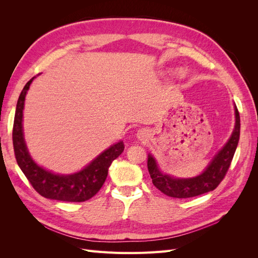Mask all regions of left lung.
Segmentation results:
<instances>
[{
	"mask_svg": "<svg viewBox=\"0 0 258 258\" xmlns=\"http://www.w3.org/2000/svg\"><path fill=\"white\" fill-rule=\"evenodd\" d=\"M236 124L228 142L216 154L204 173L190 178H175L162 174L152 155H148L147 168L155 187L169 197L190 198L214 190L223 181L230 167L240 138V115L237 106Z\"/></svg>",
	"mask_w": 258,
	"mask_h": 258,
	"instance_id": "obj_1",
	"label": "left lung"
}]
</instances>
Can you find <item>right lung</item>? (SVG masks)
Masks as SVG:
<instances>
[{"mask_svg":"<svg viewBox=\"0 0 258 258\" xmlns=\"http://www.w3.org/2000/svg\"><path fill=\"white\" fill-rule=\"evenodd\" d=\"M32 77L23 87L15 113L13 127V145L15 157L23 174L41 196L60 201L83 202L90 199L100 190L107 176L108 167L111 166L123 151V143L120 141L107 148L102 154L92 160L82 171L70 175H59L37 166L31 158L23 139L22 111L25 105L27 91Z\"/></svg>","mask_w":258,"mask_h":258,"instance_id":"add662e5","label":"right lung"}]
</instances>
